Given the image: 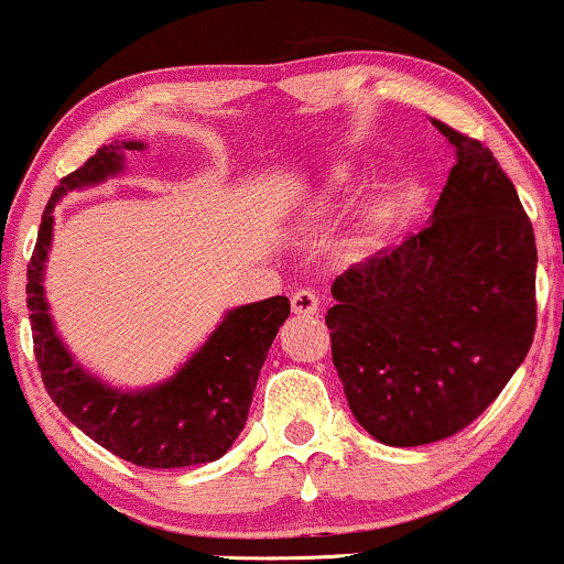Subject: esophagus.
I'll use <instances>...</instances> for the list:
<instances>
[{"label": "esophagus", "instance_id": "obj_1", "mask_svg": "<svg viewBox=\"0 0 564 564\" xmlns=\"http://www.w3.org/2000/svg\"><path fill=\"white\" fill-rule=\"evenodd\" d=\"M290 306L297 316H314L319 314V295L314 290H295L293 297H290Z\"/></svg>", "mask_w": 564, "mask_h": 564}]
</instances>
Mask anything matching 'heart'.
<instances>
[{"mask_svg": "<svg viewBox=\"0 0 564 564\" xmlns=\"http://www.w3.org/2000/svg\"><path fill=\"white\" fill-rule=\"evenodd\" d=\"M356 187V169L350 163H337L322 176L319 187L306 197V203L297 208V227L314 229L337 214L348 200L350 189Z\"/></svg>", "mask_w": 564, "mask_h": 564, "instance_id": "b5f03b06", "label": "heart"}]
</instances>
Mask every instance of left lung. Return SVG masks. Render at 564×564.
Here are the masks:
<instances>
[{"label": "left lung", "mask_w": 564, "mask_h": 564, "mask_svg": "<svg viewBox=\"0 0 564 564\" xmlns=\"http://www.w3.org/2000/svg\"><path fill=\"white\" fill-rule=\"evenodd\" d=\"M454 148L433 216L333 282V361L350 412L386 446H422L478 420L535 333V237L491 150Z\"/></svg>", "instance_id": "8db88e82"}]
</instances>
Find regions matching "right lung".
<instances>
[{
	"mask_svg": "<svg viewBox=\"0 0 564 564\" xmlns=\"http://www.w3.org/2000/svg\"><path fill=\"white\" fill-rule=\"evenodd\" d=\"M142 139L97 150L52 192L29 263L33 354L46 393L91 441L137 467L171 469L221 459L242 433L258 375L276 333L290 316L284 295L229 308L218 327L169 380L123 390L76 361L59 337L44 290L46 258L55 231V205L73 189L97 187L126 171V155L144 150Z\"/></svg>",
	"mask_w": 564,
	"mask_h": 564,
	"instance_id": "add662e5",
	"label": "right lung"
}]
</instances>
